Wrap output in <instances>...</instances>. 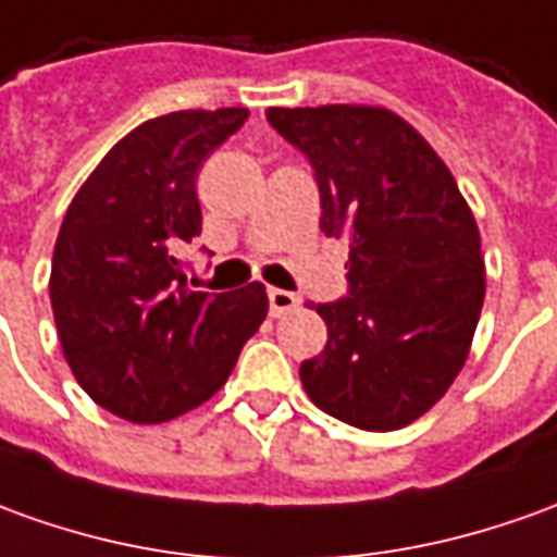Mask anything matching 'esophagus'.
I'll list each match as a JSON object with an SVG mask.
<instances>
[{
  "instance_id": "obj_1",
  "label": "esophagus",
  "mask_w": 557,
  "mask_h": 557,
  "mask_svg": "<svg viewBox=\"0 0 557 557\" xmlns=\"http://www.w3.org/2000/svg\"><path fill=\"white\" fill-rule=\"evenodd\" d=\"M267 297H270L272 318L287 315V312H294V309L300 306V297H297V294H290V290H282V287H270V290H267Z\"/></svg>"
}]
</instances>
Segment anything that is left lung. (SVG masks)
<instances>
[{
    "instance_id": "8db88e82",
    "label": "left lung",
    "mask_w": 557,
    "mask_h": 557,
    "mask_svg": "<svg viewBox=\"0 0 557 557\" xmlns=\"http://www.w3.org/2000/svg\"><path fill=\"white\" fill-rule=\"evenodd\" d=\"M318 184L324 236L348 242L345 297L318 302L327 345L302 360L318 409L363 431L424 416L461 373L485 300L482 242L448 166L373 106L270 109Z\"/></svg>"
}]
</instances>
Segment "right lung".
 <instances>
[{
  "label": "right lung",
  "instance_id": "obj_1",
  "mask_svg": "<svg viewBox=\"0 0 557 557\" xmlns=\"http://www.w3.org/2000/svg\"><path fill=\"white\" fill-rule=\"evenodd\" d=\"M248 109L172 111L117 141L72 199L53 245L51 306L78 385L136 424L182 416L227 382L263 324L260 282L194 290L184 248L202 233L197 169Z\"/></svg>",
  "mask_w": 557,
  "mask_h": 557
}]
</instances>
